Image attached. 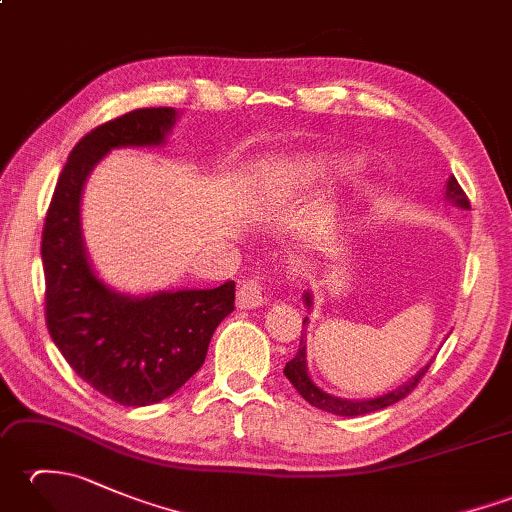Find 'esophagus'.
<instances>
[{"instance_id": "obj_1", "label": "esophagus", "mask_w": 512, "mask_h": 512, "mask_svg": "<svg viewBox=\"0 0 512 512\" xmlns=\"http://www.w3.org/2000/svg\"><path fill=\"white\" fill-rule=\"evenodd\" d=\"M268 301V281L264 277H248L237 288V306L239 308H259Z\"/></svg>"}]
</instances>
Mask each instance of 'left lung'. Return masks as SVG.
Listing matches in <instances>:
<instances>
[{"mask_svg":"<svg viewBox=\"0 0 512 512\" xmlns=\"http://www.w3.org/2000/svg\"><path fill=\"white\" fill-rule=\"evenodd\" d=\"M447 198L453 200L458 206H462V209H471L469 198H466V193L462 191L458 180H455L453 176L449 178V184H447ZM306 303H308V306H312L310 292H306ZM303 325H308V319H303ZM427 369H429V365L424 367L422 372H418L416 376H413L409 383L400 385L398 389L389 391V394H385V396H378V398H372V400H341V398L328 396V394H325V391H321L310 380L308 369H306V341H303V334H301L299 352L295 354V358H292V361L286 363L284 374H286V378L290 380V383L295 385V389L299 391V394L310 402L312 407L323 409V411H328V413H334V416H363V413H372V411H378V409H385L389 405H396L398 400L407 398L411 391L418 387L422 376L427 374Z\"/></svg>","mask_w":512,"mask_h":512,"instance_id":"1","label":"left lung"}]
</instances>
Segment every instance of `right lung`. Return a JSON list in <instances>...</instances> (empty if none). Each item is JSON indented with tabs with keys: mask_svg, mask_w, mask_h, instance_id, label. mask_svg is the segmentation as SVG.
Masks as SVG:
<instances>
[{
	"mask_svg": "<svg viewBox=\"0 0 512 512\" xmlns=\"http://www.w3.org/2000/svg\"><path fill=\"white\" fill-rule=\"evenodd\" d=\"M173 121V107H145L85 134L61 171L41 235L52 341L85 383L125 407L154 405L178 391L235 310V281L132 299L107 288L85 255L79 202L88 173L114 147L165 143Z\"/></svg>",
	"mask_w": 512,
	"mask_h": 512,
	"instance_id": "obj_1",
	"label": "right lung"
}]
</instances>
